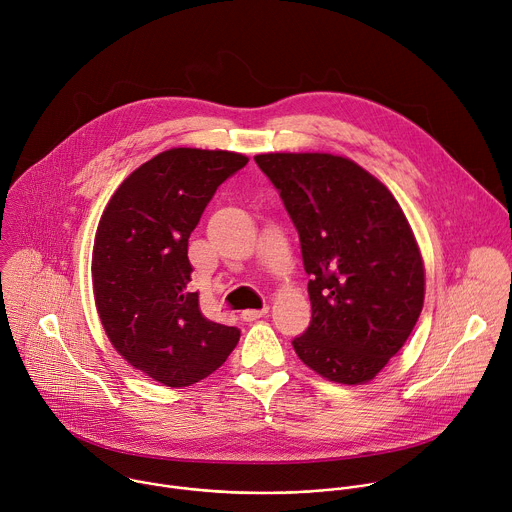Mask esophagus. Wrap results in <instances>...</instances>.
Returning a JSON list of instances; mask_svg holds the SVG:
<instances>
[{"label": "esophagus", "mask_w": 512, "mask_h": 512, "mask_svg": "<svg viewBox=\"0 0 512 512\" xmlns=\"http://www.w3.org/2000/svg\"><path fill=\"white\" fill-rule=\"evenodd\" d=\"M263 316H267V308H263V310H245V312H241V318H243L245 322H253V320H259V318H263Z\"/></svg>", "instance_id": "obj_1"}]
</instances>
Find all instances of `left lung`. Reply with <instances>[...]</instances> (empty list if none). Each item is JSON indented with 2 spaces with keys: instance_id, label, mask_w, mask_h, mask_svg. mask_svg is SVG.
Here are the masks:
<instances>
[{
  "instance_id": "1",
  "label": "left lung",
  "mask_w": 512,
  "mask_h": 512,
  "mask_svg": "<svg viewBox=\"0 0 512 512\" xmlns=\"http://www.w3.org/2000/svg\"><path fill=\"white\" fill-rule=\"evenodd\" d=\"M298 229L312 322L294 350L320 377L360 385L393 358L423 308L425 269L389 188L348 158L259 154Z\"/></svg>"
}]
</instances>
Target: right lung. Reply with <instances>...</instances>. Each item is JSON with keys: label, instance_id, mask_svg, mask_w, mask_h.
<instances>
[{"label": "right lung", "instance_id": "1", "mask_svg": "<svg viewBox=\"0 0 512 512\" xmlns=\"http://www.w3.org/2000/svg\"><path fill=\"white\" fill-rule=\"evenodd\" d=\"M247 156L174 148L131 172L111 196L93 247L101 324L133 369L188 387L229 358L241 332L202 316L188 239L216 188Z\"/></svg>", "mask_w": 512, "mask_h": 512}]
</instances>
